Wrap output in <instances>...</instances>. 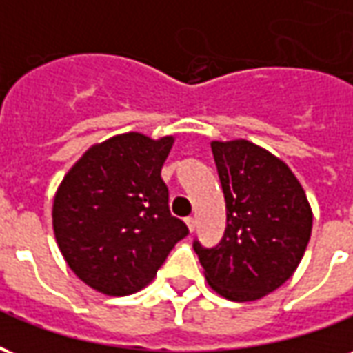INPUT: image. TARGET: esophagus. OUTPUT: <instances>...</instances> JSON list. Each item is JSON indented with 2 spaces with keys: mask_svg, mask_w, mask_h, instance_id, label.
Returning a JSON list of instances; mask_svg holds the SVG:
<instances>
[{
  "mask_svg": "<svg viewBox=\"0 0 353 353\" xmlns=\"http://www.w3.org/2000/svg\"><path fill=\"white\" fill-rule=\"evenodd\" d=\"M185 223H187V229L191 230H194V227H196V221H194V219H192V217H187V219H185Z\"/></svg>",
  "mask_w": 353,
  "mask_h": 353,
  "instance_id": "esophagus-1",
  "label": "esophagus"
}]
</instances>
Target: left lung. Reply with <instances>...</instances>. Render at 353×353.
Returning <instances> with one entry per match:
<instances>
[{
  "instance_id": "8db88e82",
  "label": "left lung",
  "mask_w": 353,
  "mask_h": 353,
  "mask_svg": "<svg viewBox=\"0 0 353 353\" xmlns=\"http://www.w3.org/2000/svg\"><path fill=\"white\" fill-rule=\"evenodd\" d=\"M227 204L215 248L194 242L210 288L234 303L272 293L293 276L312 234V208L285 162L248 139L212 141Z\"/></svg>"
}]
</instances>
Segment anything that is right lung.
Instances as JSON below:
<instances>
[{
	"label": "right lung",
	"mask_w": 353,
	"mask_h": 353,
	"mask_svg": "<svg viewBox=\"0 0 353 353\" xmlns=\"http://www.w3.org/2000/svg\"><path fill=\"white\" fill-rule=\"evenodd\" d=\"M174 136L126 132L96 143L54 194L52 229L65 263L103 295H132L151 283L172 248L189 234L170 214L162 164Z\"/></svg>",
	"instance_id": "obj_1"
}]
</instances>
